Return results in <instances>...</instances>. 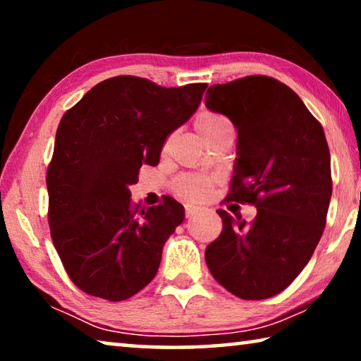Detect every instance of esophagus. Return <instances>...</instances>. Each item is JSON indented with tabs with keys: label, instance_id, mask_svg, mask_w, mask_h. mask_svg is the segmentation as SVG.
I'll return each mask as SVG.
<instances>
[{
	"label": "esophagus",
	"instance_id": "esophagus-1",
	"mask_svg": "<svg viewBox=\"0 0 361 361\" xmlns=\"http://www.w3.org/2000/svg\"><path fill=\"white\" fill-rule=\"evenodd\" d=\"M202 212L200 207H194V205H185V213H186V218H192L195 215H199V213Z\"/></svg>",
	"mask_w": 361,
	"mask_h": 361
}]
</instances>
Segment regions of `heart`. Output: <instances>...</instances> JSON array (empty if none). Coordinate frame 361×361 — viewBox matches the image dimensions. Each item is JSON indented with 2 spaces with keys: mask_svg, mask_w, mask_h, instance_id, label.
<instances>
[{
  "mask_svg": "<svg viewBox=\"0 0 361 361\" xmlns=\"http://www.w3.org/2000/svg\"><path fill=\"white\" fill-rule=\"evenodd\" d=\"M195 129L204 140L221 132L232 130V126L228 118L223 114L204 111L195 118ZM213 185V178L209 175H181L173 181V192L181 199L199 200L209 194Z\"/></svg>",
  "mask_w": 361,
  "mask_h": 361,
  "instance_id": "heart-1",
  "label": "heart"
}]
</instances>
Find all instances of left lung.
<instances>
[{"label": "left lung", "instance_id": "1", "mask_svg": "<svg viewBox=\"0 0 361 361\" xmlns=\"http://www.w3.org/2000/svg\"><path fill=\"white\" fill-rule=\"evenodd\" d=\"M205 106L237 130L228 199L256 207L252 224L216 210L223 231L205 250L207 266L237 298L276 296L301 274L325 229L333 191L325 132L298 94L269 76L210 85Z\"/></svg>", "mask_w": 361, "mask_h": 361}]
</instances>
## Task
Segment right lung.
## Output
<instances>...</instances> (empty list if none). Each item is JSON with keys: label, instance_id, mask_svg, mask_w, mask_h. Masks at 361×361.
I'll return each mask as SVG.
<instances>
[{"label": "right lung", "instance_id": "right-lung-1", "mask_svg": "<svg viewBox=\"0 0 361 361\" xmlns=\"http://www.w3.org/2000/svg\"><path fill=\"white\" fill-rule=\"evenodd\" d=\"M207 84L161 87L137 76L94 85L60 121L47 169L52 242L78 288L124 301L154 279L164 243L185 219L175 199L133 205L143 164L197 111Z\"/></svg>", "mask_w": 361, "mask_h": 361}]
</instances>
